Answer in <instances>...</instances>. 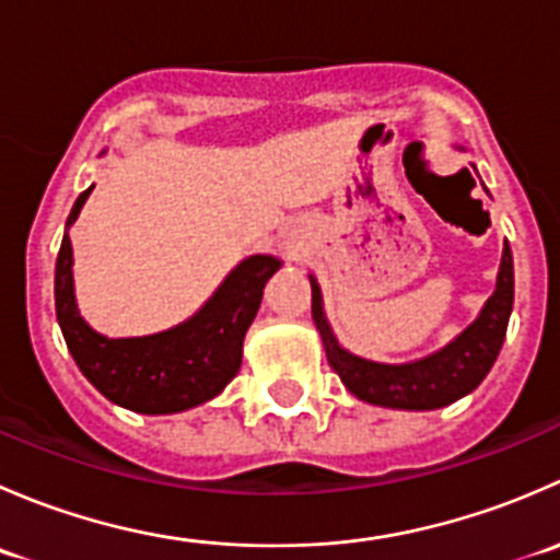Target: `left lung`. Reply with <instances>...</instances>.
<instances>
[{
	"label": "left lung",
	"instance_id": "left-lung-1",
	"mask_svg": "<svg viewBox=\"0 0 560 560\" xmlns=\"http://www.w3.org/2000/svg\"><path fill=\"white\" fill-rule=\"evenodd\" d=\"M457 149L463 151V145H457ZM308 281H312V316L316 330H319L322 347H325L327 363L341 376L343 387L354 398L385 406V409L431 411L474 393L499 358L506 325H510L512 303H515V265H512L510 244H504L495 290L477 319L439 352L411 360V363L389 365L360 358V354L349 352L338 343L336 332L325 316L319 284H316L314 276H308Z\"/></svg>",
	"mask_w": 560,
	"mask_h": 560
}]
</instances>
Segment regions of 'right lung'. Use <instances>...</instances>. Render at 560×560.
<instances>
[{
  "label": "right lung",
  "mask_w": 560,
  "mask_h": 560,
  "mask_svg": "<svg viewBox=\"0 0 560 560\" xmlns=\"http://www.w3.org/2000/svg\"><path fill=\"white\" fill-rule=\"evenodd\" d=\"M92 189L94 184L78 195L56 257V319L72 360L107 400L138 415H175L217 398L241 371L246 330L281 259L273 254L241 259L200 312L167 330L107 338L78 312L72 281L70 228Z\"/></svg>",
  "instance_id": "add662e5"
}]
</instances>
